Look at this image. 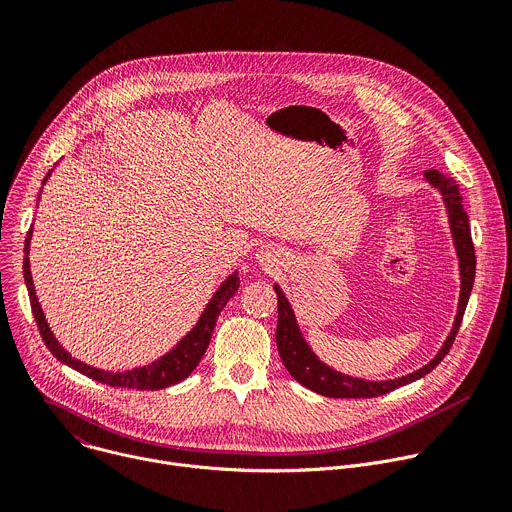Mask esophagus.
<instances>
[{"label":"esophagus","instance_id":"esophagus-1","mask_svg":"<svg viewBox=\"0 0 512 512\" xmlns=\"http://www.w3.org/2000/svg\"><path fill=\"white\" fill-rule=\"evenodd\" d=\"M278 256V252L274 250V248H262L260 250V254H258V260H260V264H264V266H274L276 264V258Z\"/></svg>","mask_w":512,"mask_h":512}]
</instances>
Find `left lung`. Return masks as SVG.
I'll return each mask as SVG.
<instances>
[{
  "instance_id": "8db88e82",
  "label": "left lung",
  "mask_w": 512,
  "mask_h": 512,
  "mask_svg": "<svg viewBox=\"0 0 512 512\" xmlns=\"http://www.w3.org/2000/svg\"><path fill=\"white\" fill-rule=\"evenodd\" d=\"M423 175H425V181L431 187H435L443 197L453 246H456L458 262H460V280H462L460 303H458V313H456V319H453L449 335L445 337L441 350L435 354V358L429 364H425L423 368L407 376L394 378V380L354 378L350 374H342L329 368L325 362L317 358V354L305 342L289 299L285 297V293H282L278 285H274V291L278 297V325H276L278 354L282 364H285V368L289 370V374L309 390L329 396V399H372V396H382L394 388L405 386L429 374L447 356L449 348L453 346V339H456L458 329L462 325V317H464V311L474 287V276H476V256H474V244L470 234V219H468V213L464 211L460 187L456 181L441 175L439 170H425Z\"/></svg>"
}]
</instances>
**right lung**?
<instances>
[{
	"mask_svg": "<svg viewBox=\"0 0 512 512\" xmlns=\"http://www.w3.org/2000/svg\"><path fill=\"white\" fill-rule=\"evenodd\" d=\"M50 175H52V170H48V175L44 177L42 185L48 181ZM30 240H32V227H30V232L26 236V244H24V254H26L24 256V280H26L28 295H30L32 313H34L36 325L40 329V335L44 339L46 348L50 350V354L56 360H61L63 364L71 366L73 370L85 374L87 378H91L95 382H101V384H107V386L134 388V390H160V388L173 386V384L185 380L197 368V364L201 362V358H203V354L209 346V339H211V333L215 329V323H217V317H219L221 309L227 305V301H230L236 295V291L240 287V276H238V270H236L234 274H230L221 282L219 289L215 291V295L211 297V301L203 309L195 327L181 339V342L173 350H168L164 356H160L152 364L132 368V370H122V372L101 370V368H93V366L73 358L59 344V339L54 337V333L50 331V327L46 323V317H44V311L38 303V297H36V291H34V280H32V274H30V258H28Z\"/></svg>",
	"mask_w": 512,
	"mask_h": 512,
	"instance_id": "right-lung-1",
	"label": "right lung"
}]
</instances>
